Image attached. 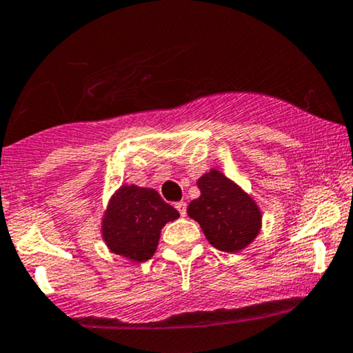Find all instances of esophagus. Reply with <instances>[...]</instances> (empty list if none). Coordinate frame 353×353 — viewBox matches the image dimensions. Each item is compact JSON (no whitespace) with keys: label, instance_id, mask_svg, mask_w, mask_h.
Segmentation results:
<instances>
[{"label":"esophagus","instance_id":"34e87169","mask_svg":"<svg viewBox=\"0 0 353 353\" xmlns=\"http://www.w3.org/2000/svg\"><path fill=\"white\" fill-rule=\"evenodd\" d=\"M176 209L179 210L181 216H185V212H188V204H185V202H177Z\"/></svg>","mask_w":353,"mask_h":353}]
</instances>
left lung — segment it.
Masks as SVG:
<instances>
[{"instance_id":"left-lung-1","label":"left lung","mask_w":353,"mask_h":353,"mask_svg":"<svg viewBox=\"0 0 353 353\" xmlns=\"http://www.w3.org/2000/svg\"><path fill=\"white\" fill-rule=\"evenodd\" d=\"M201 196L189 204L190 219L199 222L210 245L237 252L257 237L262 214L252 197L217 169L197 181Z\"/></svg>"}]
</instances>
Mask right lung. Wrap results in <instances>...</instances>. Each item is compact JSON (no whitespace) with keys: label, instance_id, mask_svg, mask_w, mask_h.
<instances>
[{"label":"right lung","instance_id":"obj_1","mask_svg":"<svg viewBox=\"0 0 353 353\" xmlns=\"http://www.w3.org/2000/svg\"><path fill=\"white\" fill-rule=\"evenodd\" d=\"M177 217L179 212L157 190L123 185L109 201L101 230L111 252L144 262L156 252L161 229Z\"/></svg>","mask_w":353,"mask_h":353}]
</instances>
